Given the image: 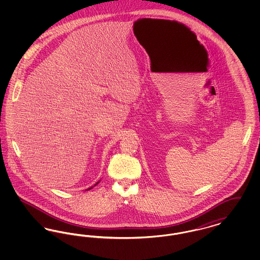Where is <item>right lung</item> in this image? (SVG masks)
<instances>
[{
	"instance_id": "add662e5",
	"label": "right lung",
	"mask_w": 260,
	"mask_h": 260,
	"mask_svg": "<svg viewBox=\"0 0 260 260\" xmlns=\"http://www.w3.org/2000/svg\"><path fill=\"white\" fill-rule=\"evenodd\" d=\"M98 183H99V182H98ZM98 183H96V184H98ZM96 184H95V185H96ZM94 185V186H95ZM91 188H92V187H90V188H88V190H89V189H91Z\"/></svg>"
}]
</instances>
